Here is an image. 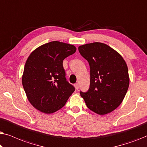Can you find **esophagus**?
<instances>
[{
	"mask_svg": "<svg viewBox=\"0 0 147 147\" xmlns=\"http://www.w3.org/2000/svg\"><path fill=\"white\" fill-rule=\"evenodd\" d=\"M74 86H75V88H76V90H78L79 89V84H78V83L77 84H76L75 85H74Z\"/></svg>",
	"mask_w": 147,
	"mask_h": 147,
	"instance_id": "1",
	"label": "esophagus"
}]
</instances>
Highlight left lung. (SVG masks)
Masks as SVG:
<instances>
[{
    "label": "left lung",
    "mask_w": 147,
    "mask_h": 147,
    "mask_svg": "<svg viewBox=\"0 0 147 147\" xmlns=\"http://www.w3.org/2000/svg\"><path fill=\"white\" fill-rule=\"evenodd\" d=\"M80 54L90 67V86L80 95L90 110L100 114L110 113L123 101L130 78L126 61L119 53L100 42L79 46Z\"/></svg>",
    "instance_id": "1"
}]
</instances>
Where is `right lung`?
Here are the masks:
<instances>
[{"mask_svg": "<svg viewBox=\"0 0 147 147\" xmlns=\"http://www.w3.org/2000/svg\"><path fill=\"white\" fill-rule=\"evenodd\" d=\"M76 51L74 45L54 41L33 51L26 61L22 84L32 106L45 114L63 107L75 91L67 82L63 59Z\"/></svg>", "mask_w": 147, "mask_h": 147, "instance_id": "right-lung-1", "label": "right lung"}]
</instances>
